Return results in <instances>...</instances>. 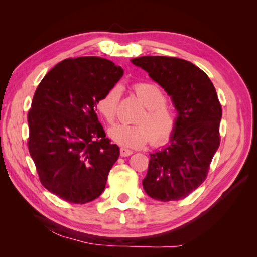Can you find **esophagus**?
Wrapping results in <instances>:
<instances>
[{
    "mask_svg": "<svg viewBox=\"0 0 257 257\" xmlns=\"http://www.w3.org/2000/svg\"><path fill=\"white\" fill-rule=\"evenodd\" d=\"M133 155V150L127 148H120V156L121 157H128Z\"/></svg>",
    "mask_w": 257,
    "mask_h": 257,
    "instance_id": "34e87169",
    "label": "esophagus"
}]
</instances>
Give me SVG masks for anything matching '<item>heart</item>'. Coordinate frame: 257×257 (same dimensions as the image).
<instances>
[{"mask_svg":"<svg viewBox=\"0 0 257 257\" xmlns=\"http://www.w3.org/2000/svg\"><path fill=\"white\" fill-rule=\"evenodd\" d=\"M136 96L146 106L137 119L138 124H117L109 130L114 143L125 148H141L152 141L159 146L171 138L177 124L172 108L159 85L152 81H139L133 86ZM120 101V88L113 86L97 101V109L108 123L117 118Z\"/></svg>","mask_w":257,"mask_h":257,"instance_id":"obj_1","label":"heart"}]
</instances>
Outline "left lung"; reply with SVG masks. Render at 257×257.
I'll use <instances>...</instances> for the list:
<instances>
[{"label": "left lung", "mask_w": 257, "mask_h": 257, "mask_svg": "<svg viewBox=\"0 0 257 257\" xmlns=\"http://www.w3.org/2000/svg\"><path fill=\"white\" fill-rule=\"evenodd\" d=\"M132 62L165 88L178 110L170 145L150 154L144 189L158 201L182 200L203 183L220 146L216 90L203 70L184 59L141 56Z\"/></svg>", "instance_id": "left-lung-1"}]
</instances>
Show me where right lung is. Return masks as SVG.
<instances>
[{"mask_svg":"<svg viewBox=\"0 0 257 257\" xmlns=\"http://www.w3.org/2000/svg\"><path fill=\"white\" fill-rule=\"evenodd\" d=\"M123 69L97 56L64 59L37 86L29 121V151L41 183L75 204L97 199L119 157L97 118V101Z\"/></svg>","mask_w":257,"mask_h":257,"instance_id":"obj_1","label":"right lung"}]
</instances>
